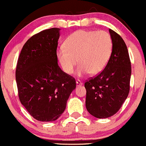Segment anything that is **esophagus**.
<instances>
[{
    "label": "esophagus",
    "mask_w": 146,
    "mask_h": 146,
    "mask_svg": "<svg viewBox=\"0 0 146 146\" xmlns=\"http://www.w3.org/2000/svg\"><path fill=\"white\" fill-rule=\"evenodd\" d=\"M76 84H77V86H82V85L83 84V83L82 82L80 81V80H76Z\"/></svg>",
    "instance_id": "34e87169"
}]
</instances>
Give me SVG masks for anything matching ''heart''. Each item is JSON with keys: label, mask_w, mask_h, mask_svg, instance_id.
Returning <instances> with one entry per match:
<instances>
[{"label": "heart", "mask_w": 146, "mask_h": 146, "mask_svg": "<svg viewBox=\"0 0 146 146\" xmlns=\"http://www.w3.org/2000/svg\"><path fill=\"white\" fill-rule=\"evenodd\" d=\"M113 42L104 31L78 30L68 37L57 49V56L65 73L71 74L78 63L79 76L98 75L104 69L111 56ZM78 61H77V60Z\"/></svg>", "instance_id": "heart-1"}]
</instances>
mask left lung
I'll return each instance as SVG.
<instances>
[{
    "mask_svg": "<svg viewBox=\"0 0 146 146\" xmlns=\"http://www.w3.org/2000/svg\"><path fill=\"white\" fill-rule=\"evenodd\" d=\"M113 42L111 56L104 69L84 83L86 107L97 118H108L119 111L130 91L131 62L125 42L109 29Z\"/></svg>",
    "mask_w": 146,
    "mask_h": 146,
    "instance_id": "left-lung-1",
    "label": "left lung"
}]
</instances>
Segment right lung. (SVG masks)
Instances as JSON below:
<instances>
[{
	"instance_id": "1",
	"label": "right lung",
	"mask_w": 146,
	"mask_h": 146,
	"mask_svg": "<svg viewBox=\"0 0 146 146\" xmlns=\"http://www.w3.org/2000/svg\"><path fill=\"white\" fill-rule=\"evenodd\" d=\"M59 37V28L43 30L25 42L18 57L16 80L19 100L38 121L59 118L76 87L75 78L58 66Z\"/></svg>"
}]
</instances>
